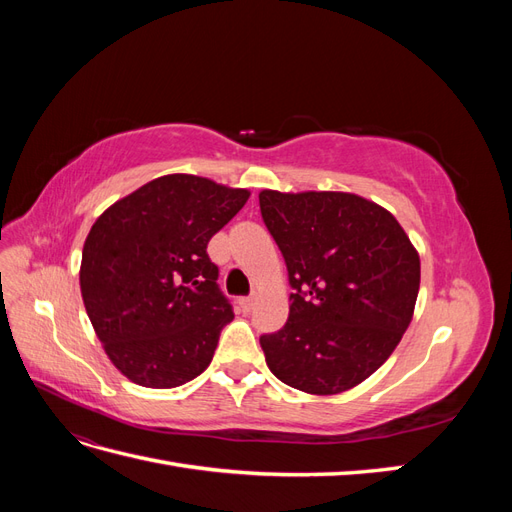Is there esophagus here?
<instances>
[{
  "label": "esophagus",
  "instance_id": "obj_1",
  "mask_svg": "<svg viewBox=\"0 0 512 512\" xmlns=\"http://www.w3.org/2000/svg\"><path fill=\"white\" fill-rule=\"evenodd\" d=\"M254 297H243L241 301H239V305H241V309L243 312H252V307H254Z\"/></svg>",
  "mask_w": 512,
  "mask_h": 512
}]
</instances>
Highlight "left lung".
Returning <instances> with one entry per match:
<instances>
[{
  "mask_svg": "<svg viewBox=\"0 0 512 512\" xmlns=\"http://www.w3.org/2000/svg\"><path fill=\"white\" fill-rule=\"evenodd\" d=\"M260 213L286 260L290 314L260 335L275 378L312 395L361 384L414 314L421 260L393 213L348 192L262 190Z\"/></svg>",
  "mask_w": 512,
  "mask_h": 512,
  "instance_id": "1",
  "label": "left lung"
}]
</instances>
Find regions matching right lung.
<instances>
[{
  "mask_svg": "<svg viewBox=\"0 0 512 512\" xmlns=\"http://www.w3.org/2000/svg\"><path fill=\"white\" fill-rule=\"evenodd\" d=\"M250 192L164 175L108 207L83 245L81 294L104 352L147 389H175L209 367L235 318L207 243Z\"/></svg>",
  "mask_w": 512,
  "mask_h": 512,
  "instance_id": "right-lung-1",
  "label": "right lung"
}]
</instances>
